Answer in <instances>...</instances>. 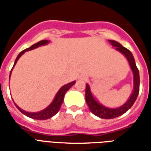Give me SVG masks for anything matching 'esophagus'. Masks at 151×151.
<instances>
[{
	"instance_id": "1",
	"label": "esophagus",
	"mask_w": 151,
	"mask_h": 151,
	"mask_svg": "<svg viewBox=\"0 0 151 151\" xmlns=\"http://www.w3.org/2000/svg\"><path fill=\"white\" fill-rule=\"evenodd\" d=\"M80 79H82V80H86V78L85 76H80Z\"/></svg>"
}]
</instances>
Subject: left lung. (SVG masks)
I'll return each mask as SVG.
<instances>
[{
    "label": "left lung",
    "mask_w": 151,
    "mask_h": 151,
    "mask_svg": "<svg viewBox=\"0 0 151 151\" xmlns=\"http://www.w3.org/2000/svg\"><path fill=\"white\" fill-rule=\"evenodd\" d=\"M108 42L111 43V46L116 47V51L122 53L124 56H125V58L129 64L130 69L133 72V92L129 96V99L122 106L112 108L106 107L97 101L91 93L90 86L88 84H86V102L92 113L102 119H113V118L120 116L124 113H125L133 106L134 102L136 101L138 93H139V71L137 68L135 60H134L132 52L129 49H127L126 47L122 46L120 43H118L115 40H108Z\"/></svg>",
    "instance_id": "left-lung-1"
}]
</instances>
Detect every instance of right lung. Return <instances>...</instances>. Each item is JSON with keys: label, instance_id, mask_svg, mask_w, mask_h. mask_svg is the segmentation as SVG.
Here are the masks:
<instances>
[{"label": "right lung", "instance_id": "add662e5", "mask_svg": "<svg viewBox=\"0 0 151 151\" xmlns=\"http://www.w3.org/2000/svg\"><path fill=\"white\" fill-rule=\"evenodd\" d=\"M50 41L49 40H41L40 42H38V43H35L33 44L32 46H31L30 47H28L27 49L23 50V51H22L21 52L19 53L17 56V58L15 60L14 64V66H13V68H12L11 71H10V74H9V78H10V75H11V73L12 70L14 69V67L16 65V63L18 60V59L21 57L23 54H24L26 52H28V51H31V50H33L35 48H37L39 47L40 46H43V45H47V43H49ZM76 81H73V82H71L68 83V84H66V85H64L63 86H61L60 90L58 91V92L56 93V95H55V97H54V99L52 100V102L46 108H44L43 109L42 111H37V112H29V111H24V110H22V108H20L18 107V105L14 103L15 106L17 107L19 111H21L22 113L24 114L25 116H27L30 117V118H32V119H35V120H47V119H49L51 117H52L53 116H55L58 111H59L60 108V106L62 104L63 100H64V96L65 95V93L68 91V90H69V88L75 84ZM14 101V100H13Z\"/></svg>", "mask_w": 151, "mask_h": 151}]
</instances>
